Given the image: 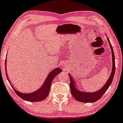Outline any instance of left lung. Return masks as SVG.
I'll return each instance as SVG.
<instances>
[{
	"mask_svg": "<svg viewBox=\"0 0 123 123\" xmlns=\"http://www.w3.org/2000/svg\"><path fill=\"white\" fill-rule=\"evenodd\" d=\"M106 35V34H105ZM107 40L109 43L110 48L112 52V68L111 74L109 78L105 82V83L102 86L100 89L95 92H86V91H80L77 88L78 85L75 79L73 78L72 75L69 74L70 79V87L71 93L73 96V97L76 100L80 102L83 103H93L100 99L103 94L106 92V91L109 88L113 80V78L114 77L115 72V55L113 53V48L111 43H110L109 38L107 36Z\"/></svg>",
	"mask_w": 123,
	"mask_h": 123,
	"instance_id": "8db88e82",
	"label": "left lung"
}]
</instances>
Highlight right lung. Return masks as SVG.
<instances>
[{
  "instance_id": "obj_1",
  "label": "right lung",
  "mask_w": 123,
  "mask_h": 123,
  "mask_svg": "<svg viewBox=\"0 0 123 123\" xmlns=\"http://www.w3.org/2000/svg\"><path fill=\"white\" fill-rule=\"evenodd\" d=\"M7 58V57H6ZM7 60L5 61V69L6 73V76H7V80L8 82H10L11 86H12L16 94L23 99V100L28 101V102H40V101H43L47 97L48 95H49V91H50L51 84L54 78V77H56V75H58L59 73L62 72V70L60 68H57L55 69H54L53 70L50 71L47 77L46 78L45 80L43 82V85L40 87L39 88L33 91V92H31L29 93H24L21 92L20 91H18L16 89H15L13 87V85L11 83L10 79H9L8 76L7 74Z\"/></svg>"
}]
</instances>
